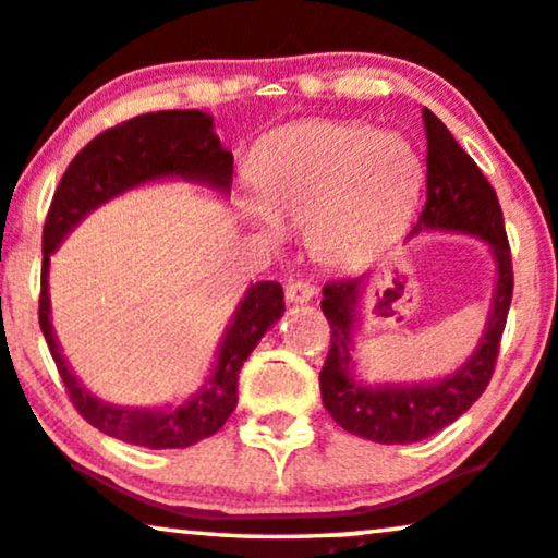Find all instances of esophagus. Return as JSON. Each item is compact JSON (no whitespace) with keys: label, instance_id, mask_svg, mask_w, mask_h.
<instances>
[{"label":"esophagus","instance_id":"esophagus-1","mask_svg":"<svg viewBox=\"0 0 558 558\" xmlns=\"http://www.w3.org/2000/svg\"><path fill=\"white\" fill-rule=\"evenodd\" d=\"M313 294H316V287H313L311 281H303V279L287 281V287H284L287 303H294V305H298V303H311Z\"/></svg>","mask_w":558,"mask_h":558}]
</instances>
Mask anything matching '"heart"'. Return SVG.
Masks as SVG:
<instances>
[{"label": "heart", "instance_id": "obj_1", "mask_svg": "<svg viewBox=\"0 0 558 558\" xmlns=\"http://www.w3.org/2000/svg\"><path fill=\"white\" fill-rule=\"evenodd\" d=\"M421 185L423 161L404 137L365 122H300L255 150L251 219L268 240L305 225L318 264L352 266L408 219Z\"/></svg>", "mask_w": 558, "mask_h": 558}]
</instances>
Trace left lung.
<instances>
[{"label":"left lung","instance_id":"8db88e82","mask_svg":"<svg viewBox=\"0 0 558 558\" xmlns=\"http://www.w3.org/2000/svg\"><path fill=\"white\" fill-rule=\"evenodd\" d=\"M423 122L428 137V156H425L428 180H425V206L410 234L430 229V232H460L486 240L496 258V292L486 333L460 371L430 384L365 386L352 376L355 368L352 337H355L357 303L363 298L365 279L347 277L324 287L320 311L331 326V347L318 378L320 399L337 425L376 444L423 441L473 408L494 376L514 290L512 251H509L496 190L434 111L423 109Z\"/></svg>","mask_w":558,"mask_h":558}]
</instances>
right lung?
<instances>
[{
    "label": "right lung",
    "mask_w": 558,
    "mask_h": 558,
    "mask_svg": "<svg viewBox=\"0 0 558 558\" xmlns=\"http://www.w3.org/2000/svg\"><path fill=\"white\" fill-rule=\"evenodd\" d=\"M161 177L203 182L221 193L232 187V154L221 146L219 135L214 133L211 117L198 109L150 111V114L133 117L104 130L70 161L44 221L38 324H41L44 339L72 404L94 428L135 447L185 449L214 436L238 408L242 363L284 313V292L279 281L251 284L221 339L211 378L187 402L169 410L114 408L96 399L72 376L51 329L49 281H46L49 255L85 216L101 203L117 198L124 190L161 180Z\"/></svg>",
    "instance_id": "add662e5"
}]
</instances>
